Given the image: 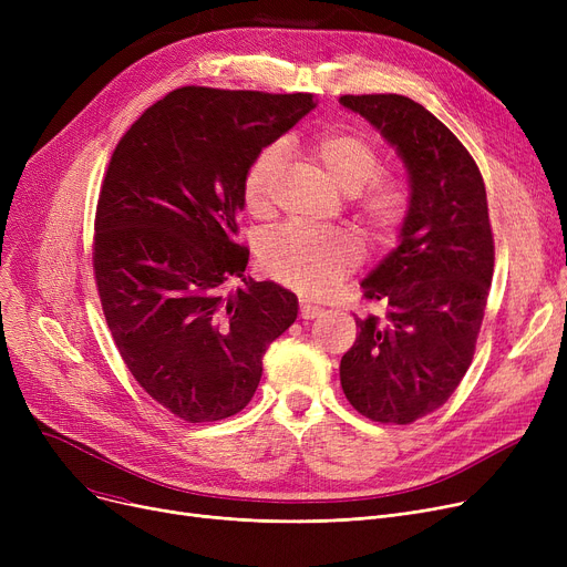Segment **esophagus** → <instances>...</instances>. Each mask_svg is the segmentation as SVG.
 I'll use <instances>...</instances> for the list:
<instances>
[{
  "label": "esophagus",
  "instance_id": "obj_1",
  "mask_svg": "<svg viewBox=\"0 0 567 567\" xmlns=\"http://www.w3.org/2000/svg\"><path fill=\"white\" fill-rule=\"evenodd\" d=\"M321 315V308L319 306H315V303H310V301H301V317L303 319H315V317H319Z\"/></svg>",
  "mask_w": 567,
  "mask_h": 567
}]
</instances>
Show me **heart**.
Masks as SVG:
<instances>
[{
	"label": "heart",
	"mask_w": 567,
	"mask_h": 567,
	"mask_svg": "<svg viewBox=\"0 0 567 567\" xmlns=\"http://www.w3.org/2000/svg\"><path fill=\"white\" fill-rule=\"evenodd\" d=\"M310 154L351 195L361 220L379 238L395 236L411 212V188L402 176L379 174L383 158L372 140L349 131H326L308 142ZM285 167V146L266 144L244 174V202L252 216L274 212L276 193ZM259 259L274 280L321 296L338 287L363 259L359 236L347 229H315L289 223L268 234Z\"/></svg>",
	"instance_id": "heart-1"
}]
</instances>
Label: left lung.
Returning a JSON list of instances; mask_svg holds the SVG:
<instances>
[{
    "label": "left lung",
    "mask_w": 567,
    "mask_h": 567,
    "mask_svg": "<svg viewBox=\"0 0 567 567\" xmlns=\"http://www.w3.org/2000/svg\"><path fill=\"white\" fill-rule=\"evenodd\" d=\"M391 142L409 172L400 246L361 282L381 317L355 319L340 361L349 404L377 423L409 425L445 404L464 379L494 274L483 174L439 118L400 94L342 96Z\"/></svg>",
    "instance_id": "obj_1"
}]
</instances>
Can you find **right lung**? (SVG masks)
<instances>
[{"instance_id": "1", "label": "right lung", "mask_w": 567, "mask_h": 567, "mask_svg": "<svg viewBox=\"0 0 567 567\" xmlns=\"http://www.w3.org/2000/svg\"><path fill=\"white\" fill-rule=\"evenodd\" d=\"M310 94L182 86L118 140L94 223V276L114 344L169 413L214 423L241 411L261 355L299 315L296 296L244 277V174L312 107Z\"/></svg>"}]
</instances>
